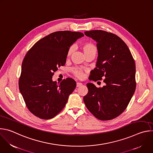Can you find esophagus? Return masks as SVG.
I'll return each instance as SVG.
<instances>
[{
    "label": "esophagus",
    "instance_id": "34e87169",
    "mask_svg": "<svg viewBox=\"0 0 153 153\" xmlns=\"http://www.w3.org/2000/svg\"><path fill=\"white\" fill-rule=\"evenodd\" d=\"M82 85V83H80V82H77V83H76V86L77 87H79V86H80Z\"/></svg>",
    "mask_w": 153,
    "mask_h": 153
}]
</instances>
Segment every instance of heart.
<instances>
[{"mask_svg":"<svg viewBox=\"0 0 153 153\" xmlns=\"http://www.w3.org/2000/svg\"><path fill=\"white\" fill-rule=\"evenodd\" d=\"M81 48L85 54V55L88 54L90 53H96L97 52V47L93 43L91 42H86L83 43H82V45L81 46ZM73 51V47H71L68 48L67 52V56L70 57ZM72 73L73 75L78 78V79H82L83 77V71L82 69L79 68H74L72 70Z\"/></svg>","mask_w":153,"mask_h":153,"instance_id":"obj_1","label":"heart"}]
</instances>
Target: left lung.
Here are the masks:
<instances>
[{"label":"left lung","instance_id":"left-lung-1","mask_svg":"<svg viewBox=\"0 0 153 153\" xmlns=\"http://www.w3.org/2000/svg\"><path fill=\"white\" fill-rule=\"evenodd\" d=\"M85 34L97 42L96 67L89 79L105 77L102 88L87 83L88 92L83 97L88 110L98 119L110 120L126 108L136 90V65L126 43L117 35L103 30L85 31Z\"/></svg>","mask_w":153,"mask_h":153}]
</instances>
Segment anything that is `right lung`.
I'll use <instances>...</instances> for the list:
<instances>
[{
    "label": "right lung",
    "mask_w": 153,
    "mask_h": 153,
    "mask_svg": "<svg viewBox=\"0 0 153 153\" xmlns=\"http://www.w3.org/2000/svg\"><path fill=\"white\" fill-rule=\"evenodd\" d=\"M84 35L80 32L56 31L37 42L22 64L19 90L30 111L42 119H50L66 105L76 86L71 78L53 81L54 72L66 62L70 46Z\"/></svg>",
    "instance_id": "add662e5"
}]
</instances>
